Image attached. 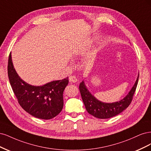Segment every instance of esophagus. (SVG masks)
Returning a JSON list of instances; mask_svg holds the SVG:
<instances>
[{"label":"esophagus","mask_w":151,"mask_h":151,"mask_svg":"<svg viewBox=\"0 0 151 151\" xmlns=\"http://www.w3.org/2000/svg\"><path fill=\"white\" fill-rule=\"evenodd\" d=\"M69 80L70 82L72 83H75L77 81V78L75 76H70L69 77Z\"/></svg>","instance_id":"esophagus-1"}]
</instances>
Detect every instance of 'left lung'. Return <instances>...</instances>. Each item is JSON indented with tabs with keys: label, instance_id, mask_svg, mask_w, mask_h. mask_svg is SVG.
Segmentation results:
<instances>
[{
	"label": "left lung",
	"instance_id": "1",
	"mask_svg": "<svg viewBox=\"0 0 151 151\" xmlns=\"http://www.w3.org/2000/svg\"><path fill=\"white\" fill-rule=\"evenodd\" d=\"M139 76L134 86L129 94L119 101L111 104L103 103L96 99L86 89L84 82L80 83L79 89L81 98L88 114L98 119H109L119 114L127 108L132 101L133 96L137 88Z\"/></svg>",
	"mask_w": 151,
	"mask_h": 151
}]
</instances>
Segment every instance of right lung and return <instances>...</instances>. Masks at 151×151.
Masks as SVG:
<instances>
[{"label": "right lung", "instance_id": "1", "mask_svg": "<svg viewBox=\"0 0 151 151\" xmlns=\"http://www.w3.org/2000/svg\"><path fill=\"white\" fill-rule=\"evenodd\" d=\"M7 72L12 90L21 107L35 117L49 120L59 114L63 107V93L68 84L67 77L42 86H32L24 81L14 69L11 53Z\"/></svg>", "mask_w": 151, "mask_h": 151}]
</instances>
